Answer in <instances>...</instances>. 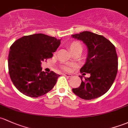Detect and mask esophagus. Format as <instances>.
Masks as SVG:
<instances>
[{
	"mask_svg": "<svg viewBox=\"0 0 128 128\" xmlns=\"http://www.w3.org/2000/svg\"><path fill=\"white\" fill-rule=\"evenodd\" d=\"M63 75L66 76H68V77H71V76H72V75L69 74H63Z\"/></svg>",
	"mask_w": 128,
	"mask_h": 128,
	"instance_id": "1",
	"label": "esophagus"
}]
</instances>
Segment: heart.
Masks as SVG:
<instances>
[{"label": "heart", "mask_w": 128, "mask_h": 128, "mask_svg": "<svg viewBox=\"0 0 128 128\" xmlns=\"http://www.w3.org/2000/svg\"><path fill=\"white\" fill-rule=\"evenodd\" d=\"M68 48L70 50V52L72 53L75 52V51L77 50H82V45L81 43L80 42L78 41H74L72 42H71L70 44L68 45ZM74 66L73 64H64L60 66V68H61L62 70L66 71V72H68L71 70L72 67Z\"/></svg>", "instance_id": "obj_1"}]
</instances>
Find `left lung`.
I'll use <instances>...</instances> for the list:
<instances>
[{
    "instance_id": "8db88e82",
    "label": "left lung",
    "mask_w": 128,
    "mask_h": 128,
    "mask_svg": "<svg viewBox=\"0 0 128 128\" xmlns=\"http://www.w3.org/2000/svg\"><path fill=\"white\" fill-rule=\"evenodd\" d=\"M72 36L83 41L88 47L86 62L80 72L91 75L84 80L80 75L81 84L72 91L83 99H96L108 91L116 78L118 64L115 47L104 36L91 32L84 31Z\"/></svg>"
}]
</instances>
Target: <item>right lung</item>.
<instances>
[{
  "instance_id": "add662e5",
  "label": "right lung",
  "mask_w": 128,
  "mask_h": 128,
  "mask_svg": "<svg viewBox=\"0 0 128 128\" xmlns=\"http://www.w3.org/2000/svg\"><path fill=\"white\" fill-rule=\"evenodd\" d=\"M60 44V40L43 34L24 36L12 44L8 59V72L20 92L38 98L53 88L60 75L42 71L41 64L53 57Z\"/></svg>"
}]
</instances>
